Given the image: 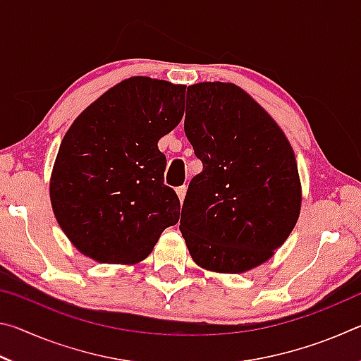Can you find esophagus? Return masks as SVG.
Here are the masks:
<instances>
[{
    "instance_id": "1",
    "label": "esophagus",
    "mask_w": 361,
    "mask_h": 361,
    "mask_svg": "<svg viewBox=\"0 0 361 361\" xmlns=\"http://www.w3.org/2000/svg\"><path fill=\"white\" fill-rule=\"evenodd\" d=\"M176 194H178L180 202H183V199H185V195H186V186L183 185V186H180V188H176Z\"/></svg>"
}]
</instances>
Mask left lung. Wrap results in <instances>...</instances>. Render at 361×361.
<instances>
[{"mask_svg": "<svg viewBox=\"0 0 361 361\" xmlns=\"http://www.w3.org/2000/svg\"><path fill=\"white\" fill-rule=\"evenodd\" d=\"M185 133L204 166L189 183L180 219L194 262L224 274L259 266L301 210L288 140L252 97L226 82L189 85Z\"/></svg>", "mask_w": 361, "mask_h": 361, "instance_id": "1", "label": "left lung"}]
</instances>
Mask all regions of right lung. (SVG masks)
I'll use <instances>...</instances> for the list:
<instances>
[{"instance_id":"right-lung-1","label":"right lung","mask_w":361,"mask_h":361,"mask_svg":"<svg viewBox=\"0 0 361 361\" xmlns=\"http://www.w3.org/2000/svg\"><path fill=\"white\" fill-rule=\"evenodd\" d=\"M185 87L130 78L87 106L63 137L51 178L54 213L79 252L108 264L145 259L178 223L157 142L180 124Z\"/></svg>"}]
</instances>
